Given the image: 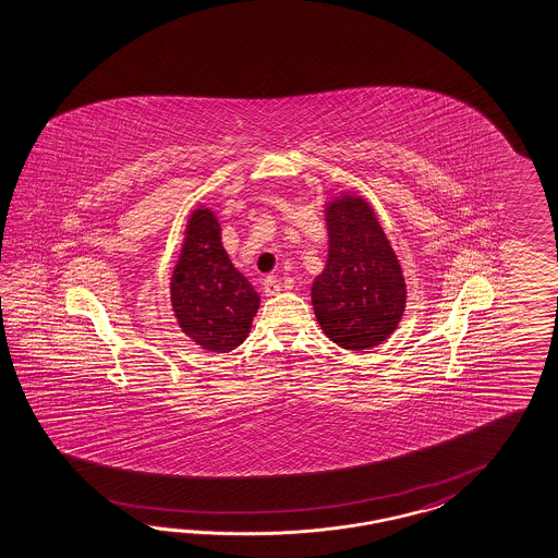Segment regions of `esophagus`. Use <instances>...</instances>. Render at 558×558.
I'll return each instance as SVG.
<instances>
[{"mask_svg": "<svg viewBox=\"0 0 558 558\" xmlns=\"http://www.w3.org/2000/svg\"><path fill=\"white\" fill-rule=\"evenodd\" d=\"M262 290H264L266 296H276V294L282 290V282H280L276 276H268V278H264V282H262Z\"/></svg>", "mask_w": 558, "mask_h": 558, "instance_id": "obj_1", "label": "esophagus"}]
</instances>
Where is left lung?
Returning a JSON list of instances; mask_svg holds the SVG:
<instances>
[{"label": "left lung", "mask_w": 558, "mask_h": 558, "mask_svg": "<svg viewBox=\"0 0 558 558\" xmlns=\"http://www.w3.org/2000/svg\"><path fill=\"white\" fill-rule=\"evenodd\" d=\"M325 221L329 256L311 288L315 317L332 343L372 349L396 331L407 308L400 262L363 196H335Z\"/></svg>", "instance_id": "left-lung-1"}]
</instances>
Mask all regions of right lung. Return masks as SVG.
Listing matches in <instances>:
<instances>
[{
	"mask_svg": "<svg viewBox=\"0 0 558 558\" xmlns=\"http://www.w3.org/2000/svg\"><path fill=\"white\" fill-rule=\"evenodd\" d=\"M170 302L182 332L213 353L240 347L252 329L259 296L231 264L221 227L207 207L189 215L181 256L170 278Z\"/></svg>",
	"mask_w": 558,
	"mask_h": 558,
	"instance_id": "1",
	"label": "right lung"
}]
</instances>
